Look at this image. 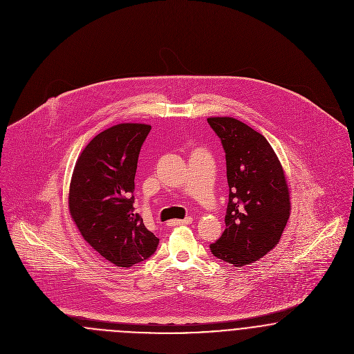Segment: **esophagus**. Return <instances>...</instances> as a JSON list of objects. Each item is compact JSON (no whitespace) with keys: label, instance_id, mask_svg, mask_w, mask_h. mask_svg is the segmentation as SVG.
Instances as JSON below:
<instances>
[{"label":"esophagus","instance_id":"1","mask_svg":"<svg viewBox=\"0 0 354 354\" xmlns=\"http://www.w3.org/2000/svg\"><path fill=\"white\" fill-rule=\"evenodd\" d=\"M192 216H187L185 219H173V221H170L167 225L169 226H180V225H189V223H192Z\"/></svg>","mask_w":354,"mask_h":354}]
</instances>
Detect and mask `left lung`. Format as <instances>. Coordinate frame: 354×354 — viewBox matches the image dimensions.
I'll use <instances>...</instances> for the list:
<instances>
[{"label":"left lung","mask_w":354,"mask_h":354,"mask_svg":"<svg viewBox=\"0 0 354 354\" xmlns=\"http://www.w3.org/2000/svg\"><path fill=\"white\" fill-rule=\"evenodd\" d=\"M226 153L229 203L226 229L211 252L234 267L275 248L290 216V191L283 167L267 139L233 117H209Z\"/></svg>","instance_id":"obj_1"}]
</instances>
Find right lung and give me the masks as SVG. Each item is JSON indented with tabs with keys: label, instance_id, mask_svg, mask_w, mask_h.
Returning a JSON list of instances; mask_svg holds the SVG:
<instances>
[{
	"label": "right lung",
	"instance_id": "add662e5",
	"mask_svg": "<svg viewBox=\"0 0 354 354\" xmlns=\"http://www.w3.org/2000/svg\"><path fill=\"white\" fill-rule=\"evenodd\" d=\"M151 125L124 122L98 133L79 155L69 185V212L83 239L117 267L156 251L159 239L133 208L138 158Z\"/></svg>",
	"mask_w": 354,
	"mask_h": 354
}]
</instances>
